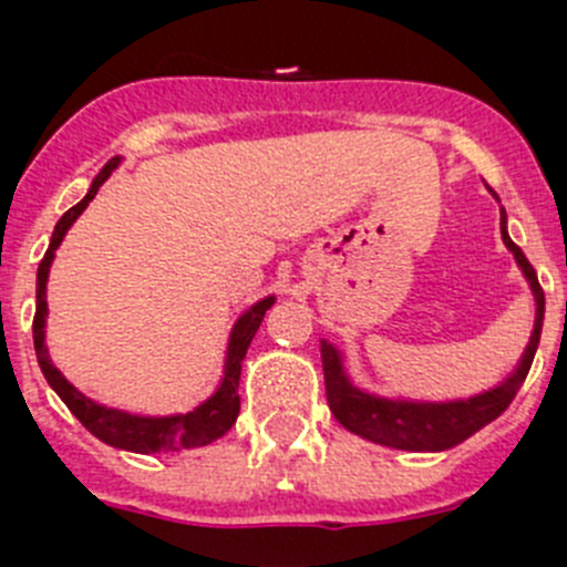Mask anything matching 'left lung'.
<instances>
[{"mask_svg": "<svg viewBox=\"0 0 567 567\" xmlns=\"http://www.w3.org/2000/svg\"><path fill=\"white\" fill-rule=\"evenodd\" d=\"M499 228L502 243L508 245L511 254L516 256L522 274L530 282V290L536 297V324L530 333V342L525 348V357L516 365L502 385L491 391L471 396L460 402H396V400H379L371 393L359 391L351 385V379L342 371V357L333 344L322 342V371H324V393H328V405L339 425L348 431L365 436V440L379 442L388 447H402V451H445V447L460 445L471 433L494 422L505 408L514 402L516 391L522 388L525 377L534 362L539 333H543L545 317V293L539 288L534 265L525 259L519 245L511 243L508 230H505V210H499Z\"/></svg>", "mask_w": 567, "mask_h": 567, "instance_id": "left-lung-1", "label": "left lung"}]
</instances>
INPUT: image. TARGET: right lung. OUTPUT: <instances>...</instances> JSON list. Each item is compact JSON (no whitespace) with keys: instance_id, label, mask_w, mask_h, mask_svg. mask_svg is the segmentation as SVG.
<instances>
[{"instance_id":"1","label":"right lung","mask_w":567,"mask_h":567,"mask_svg":"<svg viewBox=\"0 0 567 567\" xmlns=\"http://www.w3.org/2000/svg\"><path fill=\"white\" fill-rule=\"evenodd\" d=\"M120 156H113V159L102 167L100 176L93 179L85 199L79 202V205H73V208L59 219L56 228H53L51 245H48L45 256H42V262H39L37 313H33V348H37L39 368L45 373L48 385L59 393V400L71 408L73 416H76L96 440L107 442V445L125 447V451H134V454H156V451H179V447L208 445V442L219 440L223 433H228L230 427H234L236 416H239V373H243V359L245 353H248L250 339H254V333L259 331V324H262L265 311L274 305V297L256 302L254 308L245 311L243 317H239V322L234 324L228 342V359H225L223 385L216 388V393L208 402H202L199 408H194V411L188 413H179V416H131V413L96 405L93 400H87L85 393H79L76 388L51 365V357H48L45 282L48 270H51L53 262V254H56L59 243H62V236L68 234V228L76 223V216L87 208V202L96 196L102 182L113 174V167L120 165Z\"/></svg>"}]
</instances>
